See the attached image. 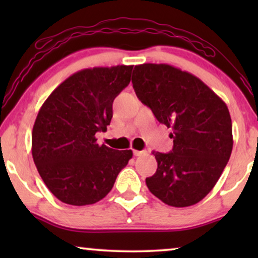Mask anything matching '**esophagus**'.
Wrapping results in <instances>:
<instances>
[{
  "label": "esophagus",
  "mask_w": 258,
  "mask_h": 258,
  "mask_svg": "<svg viewBox=\"0 0 258 258\" xmlns=\"http://www.w3.org/2000/svg\"><path fill=\"white\" fill-rule=\"evenodd\" d=\"M134 153V156H142V155L146 154V151L144 150H133Z\"/></svg>",
  "instance_id": "obj_1"
}]
</instances>
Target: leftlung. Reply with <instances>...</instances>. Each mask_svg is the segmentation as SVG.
Returning <instances> with one entry per match:
<instances>
[{"instance_id": "left-lung-1", "label": "left lung", "mask_w": 258, "mask_h": 258, "mask_svg": "<svg viewBox=\"0 0 258 258\" xmlns=\"http://www.w3.org/2000/svg\"><path fill=\"white\" fill-rule=\"evenodd\" d=\"M132 82L157 121L172 129L170 153H153L157 170L146 178L148 189L171 207L199 203L230 158L234 141L227 104L199 77L169 64L135 66Z\"/></svg>"}]
</instances>
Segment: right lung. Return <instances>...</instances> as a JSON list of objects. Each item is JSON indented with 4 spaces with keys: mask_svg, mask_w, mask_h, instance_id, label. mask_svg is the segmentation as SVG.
<instances>
[{
    "mask_svg": "<svg viewBox=\"0 0 258 258\" xmlns=\"http://www.w3.org/2000/svg\"><path fill=\"white\" fill-rule=\"evenodd\" d=\"M133 66L80 70L59 84L42 104L31 134L37 171L52 195L70 206H88L104 199L132 150L98 146L112 102L128 86Z\"/></svg>",
    "mask_w": 258,
    "mask_h": 258,
    "instance_id": "right-lung-1",
    "label": "right lung"
}]
</instances>
